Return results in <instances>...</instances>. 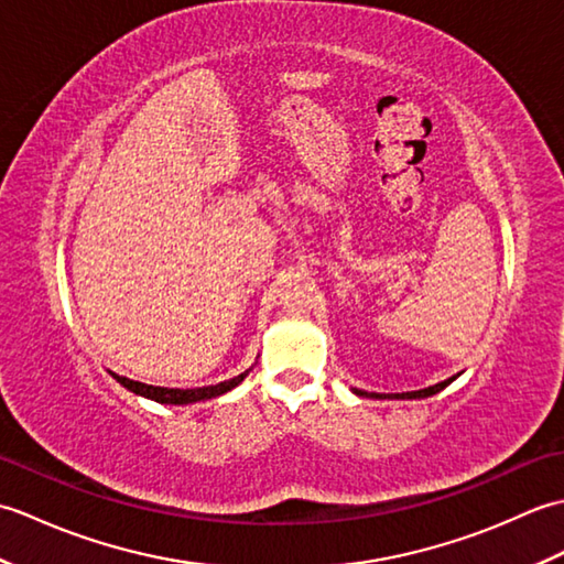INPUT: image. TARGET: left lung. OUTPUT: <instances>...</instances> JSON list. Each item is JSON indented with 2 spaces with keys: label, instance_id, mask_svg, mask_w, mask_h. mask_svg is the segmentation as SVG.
Here are the masks:
<instances>
[{
  "label": "left lung",
  "instance_id": "left-lung-1",
  "mask_svg": "<svg viewBox=\"0 0 564 564\" xmlns=\"http://www.w3.org/2000/svg\"><path fill=\"white\" fill-rule=\"evenodd\" d=\"M455 378H458V376H453V378L443 380V382H436V386H429V388H424V390H412V392L380 394V392H366V390H358V388H351V392L358 394V398H376V400H424V398H431V394L441 392L443 388H448Z\"/></svg>",
  "mask_w": 564,
  "mask_h": 564
}]
</instances>
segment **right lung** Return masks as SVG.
<instances>
[{
	"mask_svg": "<svg viewBox=\"0 0 564 564\" xmlns=\"http://www.w3.org/2000/svg\"><path fill=\"white\" fill-rule=\"evenodd\" d=\"M247 368L245 373H239L230 380L225 382H218V386H208V388H194V390H178V388H154V386H145V382H138V380H130L126 376H118V373H111L121 386L130 392L140 394V398H148V400H154L160 404H194V402H206V400H213V398H220V394L230 392L232 388H237L239 382H242L247 376H249Z\"/></svg>",
	"mask_w": 564,
	"mask_h": 564,
	"instance_id": "add662e5",
	"label": "right lung"
}]
</instances>
